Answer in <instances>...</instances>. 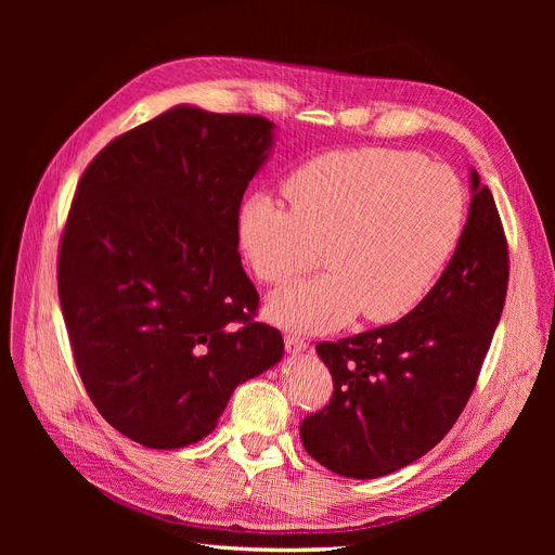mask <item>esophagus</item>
Masks as SVG:
<instances>
[{
    "instance_id": "34e87169",
    "label": "esophagus",
    "mask_w": 555,
    "mask_h": 555,
    "mask_svg": "<svg viewBox=\"0 0 555 555\" xmlns=\"http://www.w3.org/2000/svg\"><path fill=\"white\" fill-rule=\"evenodd\" d=\"M285 351L289 356H304L308 351V344L297 335H285Z\"/></svg>"
}]
</instances>
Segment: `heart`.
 <instances>
[{
	"label": "heart",
	"mask_w": 555,
	"mask_h": 555,
	"mask_svg": "<svg viewBox=\"0 0 555 555\" xmlns=\"http://www.w3.org/2000/svg\"><path fill=\"white\" fill-rule=\"evenodd\" d=\"M293 211L268 193L238 209L236 236L254 274L272 285L310 268L324 245L326 274L270 297L274 324L301 333L344 326L362 310L389 324L410 314L450 260L465 216L456 175L416 153L337 151L289 175Z\"/></svg>",
	"instance_id": "heart-1"
}]
</instances>
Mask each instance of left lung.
Here are the masks:
<instances>
[{"label": "left lung", "mask_w": 555, "mask_h": 555, "mask_svg": "<svg viewBox=\"0 0 555 555\" xmlns=\"http://www.w3.org/2000/svg\"><path fill=\"white\" fill-rule=\"evenodd\" d=\"M506 287L498 204L470 166L468 220L427 297L391 326L317 346L335 391L301 423L306 452L351 479L385 477L427 454L477 385Z\"/></svg>", "instance_id": "left-lung-1"}]
</instances>
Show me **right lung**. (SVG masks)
<instances>
[{
    "instance_id": "1",
    "label": "right lung",
    "mask_w": 555,
    "mask_h": 555,
    "mask_svg": "<svg viewBox=\"0 0 555 555\" xmlns=\"http://www.w3.org/2000/svg\"><path fill=\"white\" fill-rule=\"evenodd\" d=\"M276 126L175 105L87 166L57 260L82 385L128 439L178 450L209 436L241 383L283 358L251 322L236 220Z\"/></svg>"
}]
</instances>
